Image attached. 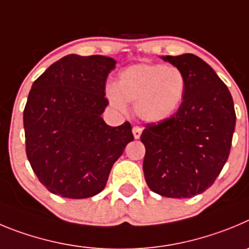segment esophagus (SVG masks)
I'll return each instance as SVG.
<instances>
[{
    "label": "esophagus",
    "mask_w": 249,
    "mask_h": 249,
    "mask_svg": "<svg viewBox=\"0 0 249 249\" xmlns=\"http://www.w3.org/2000/svg\"><path fill=\"white\" fill-rule=\"evenodd\" d=\"M141 133H142V129L139 126H134L133 127V134H134V138L135 139H140Z\"/></svg>",
    "instance_id": "1"
}]
</instances>
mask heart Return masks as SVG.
Wrapping results in <instances>:
<instances>
[{"label": "heart", "mask_w": 249, "mask_h": 249, "mask_svg": "<svg viewBox=\"0 0 249 249\" xmlns=\"http://www.w3.org/2000/svg\"><path fill=\"white\" fill-rule=\"evenodd\" d=\"M186 88V77L178 67L140 63L123 69L115 86L105 88V97L122 113L126 111L127 103H135L136 115L155 124L178 110Z\"/></svg>", "instance_id": "b5f03b06"}]
</instances>
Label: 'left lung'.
Instances as JSON below:
<instances>
[{
    "label": "left lung",
    "mask_w": 249,
    "mask_h": 249,
    "mask_svg": "<svg viewBox=\"0 0 249 249\" xmlns=\"http://www.w3.org/2000/svg\"><path fill=\"white\" fill-rule=\"evenodd\" d=\"M186 77L185 97L178 113L141 134L142 163L151 191L186 198L207 190L230 155L236 126L232 95L216 71L197 55H165Z\"/></svg>",
    "instance_id": "8db88e82"
}]
</instances>
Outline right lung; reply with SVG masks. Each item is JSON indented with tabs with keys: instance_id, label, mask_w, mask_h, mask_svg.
Segmentation results:
<instances>
[{
	"instance_id": "obj_1",
	"label": "right lung",
	"mask_w": 249,
	"mask_h": 249,
	"mask_svg": "<svg viewBox=\"0 0 249 249\" xmlns=\"http://www.w3.org/2000/svg\"><path fill=\"white\" fill-rule=\"evenodd\" d=\"M116 60L104 55L60 58L32 84L23 111L26 152L47 190L87 198L104 190L114 162L134 140L131 125L103 120L105 83Z\"/></svg>"
}]
</instances>
